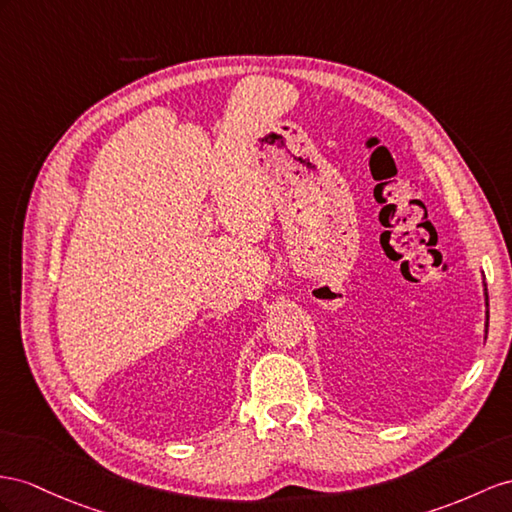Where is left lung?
I'll return each mask as SVG.
<instances>
[{
    "label": "left lung",
    "mask_w": 512,
    "mask_h": 512,
    "mask_svg": "<svg viewBox=\"0 0 512 512\" xmlns=\"http://www.w3.org/2000/svg\"><path fill=\"white\" fill-rule=\"evenodd\" d=\"M482 287H484V307H487V311H484V339H487V333H489V294H487V283H484V274H482Z\"/></svg>",
    "instance_id": "left-lung-1"
}]
</instances>
